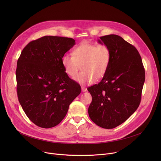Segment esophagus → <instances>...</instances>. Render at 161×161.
I'll return each instance as SVG.
<instances>
[{"instance_id": "34e87169", "label": "esophagus", "mask_w": 161, "mask_h": 161, "mask_svg": "<svg viewBox=\"0 0 161 161\" xmlns=\"http://www.w3.org/2000/svg\"><path fill=\"white\" fill-rule=\"evenodd\" d=\"M86 88H85V87H84V86H81V90H82V92H86Z\"/></svg>"}]
</instances>
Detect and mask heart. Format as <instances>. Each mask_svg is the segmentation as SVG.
<instances>
[{"label": "heart", "mask_w": 161, "mask_h": 161, "mask_svg": "<svg viewBox=\"0 0 161 161\" xmlns=\"http://www.w3.org/2000/svg\"><path fill=\"white\" fill-rule=\"evenodd\" d=\"M111 61V51L104 44L83 42L73 51V56L65 54L61 62L65 73L74 76L81 64V69L74 78L81 85L92 83L102 78L106 73Z\"/></svg>", "instance_id": "b5f03b06"}]
</instances>
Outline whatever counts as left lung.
Masks as SVG:
<instances>
[{"mask_svg":"<svg viewBox=\"0 0 161 161\" xmlns=\"http://www.w3.org/2000/svg\"><path fill=\"white\" fill-rule=\"evenodd\" d=\"M99 42L109 47L111 61L103 80L87 88L92 97L90 119L98 126L113 129L126 121L138 108L145 80L142 57L133 45L110 34Z\"/></svg>","mask_w":161,"mask_h":161,"instance_id":"left-lung-1","label":"left lung"}]
</instances>
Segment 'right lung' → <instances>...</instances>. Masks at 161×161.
Masks as SVG:
<instances>
[{
    "label": "right lung",
    "mask_w": 161,
    "mask_h": 161,
    "mask_svg": "<svg viewBox=\"0 0 161 161\" xmlns=\"http://www.w3.org/2000/svg\"><path fill=\"white\" fill-rule=\"evenodd\" d=\"M75 44L72 38L46 36L30 42L17 62L18 101L36 125L48 129L64 119L81 86L65 73L63 55Z\"/></svg>",
    "instance_id": "obj_1"
}]
</instances>
